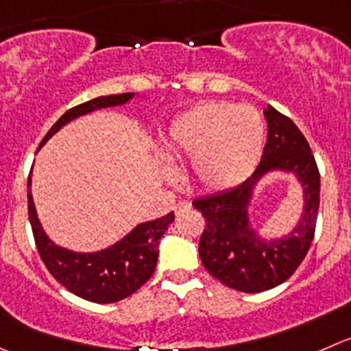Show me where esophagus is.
I'll use <instances>...</instances> for the list:
<instances>
[{
    "instance_id": "esophagus-1",
    "label": "esophagus",
    "mask_w": 351,
    "mask_h": 351,
    "mask_svg": "<svg viewBox=\"0 0 351 351\" xmlns=\"http://www.w3.org/2000/svg\"><path fill=\"white\" fill-rule=\"evenodd\" d=\"M189 209H190V202H185V200H182V202L176 204L175 213H176V216H180V214L185 213V210H189Z\"/></svg>"
}]
</instances>
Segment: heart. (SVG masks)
I'll return each mask as SVG.
<instances>
[{
  "mask_svg": "<svg viewBox=\"0 0 351 351\" xmlns=\"http://www.w3.org/2000/svg\"><path fill=\"white\" fill-rule=\"evenodd\" d=\"M264 147L257 110L231 103H204L173 121L165 149L176 161H192L197 183L228 190L248 178Z\"/></svg>",
  "mask_w": 351,
  "mask_h": 351,
  "instance_id": "obj_1",
  "label": "heart"
}]
</instances>
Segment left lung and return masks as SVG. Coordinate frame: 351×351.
<instances>
[{"label":"left lung","mask_w":351,"mask_h":351,"mask_svg":"<svg viewBox=\"0 0 351 351\" xmlns=\"http://www.w3.org/2000/svg\"><path fill=\"white\" fill-rule=\"evenodd\" d=\"M267 141L252 176L226 192L200 197L193 207L206 219L199 255L210 276L233 290L261 293L285 283L311 248L319 210L321 175L307 138L273 106L264 110ZM287 171L304 186V214L298 228L280 241H264L247 223L246 207L256 182L269 171Z\"/></svg>","instance_id":"obj_1"}]
</instances>
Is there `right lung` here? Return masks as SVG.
<instances>
[{"label":"right lung","instance_id":"right-lung-1","mask_svg":"<svg viewBox=\"0 0 351 351\" xmlns=\"http://www.w3.org/2000/svg\"><path fill=\"white\" fill-rule=\"evenodd\" d=\"M132 97H134V93L101 96L71 108L51 127L40 145L49 141L68 121L90 111L101 110V108L120 106V104L128 103ZM27 186H29V192H27L29 221L32 226L37 252L54 280L63 285L68 291L96 304H113V302L130 297L152 276L158 264L159 240L169 224L175 221V214L169 213L159 219L141 223L127 237L104 250L94 252V254H77V252L58 247L47 238L37 219L32 193H30V176L27 180Z\"/></svg>","mask_w":351,"mask_h":351}]
</instances>
